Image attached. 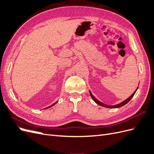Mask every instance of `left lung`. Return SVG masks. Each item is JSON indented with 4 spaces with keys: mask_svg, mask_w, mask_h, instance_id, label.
<instances>
[{
    "mask_svg": "<svg viewBox=\"0 0 154 154\" xmlns=\"http://www.w3.org/2000/svg\"><path fill=\"white\" fill-rule=\"evenodd\" d=\"M137 88H138V87L136 88V90L134 91V92L133 93V94L130 96L129 97H128V98L127 99V100H125V101H122V103H119V104H117V105H105V104H103V103H102V102H101V101H100L98 100H97L96 97L93 96L92 94V92H91V91H89V93H90V95H91V97L92 98V100H94L96 103H97V104H98L99 105H100V106H104V107H106V108H109V109H116V108H119V107H121V106H123V105H126L127 104L128 102L131 100L132 98V97L134 96V94H135V93H136V92L137 91Z\"/></svg>",
    "mask_w": 154,
    "mask_h": 154,
    "instance_id": "1",
    "label": "left lung"
}]
</instances>
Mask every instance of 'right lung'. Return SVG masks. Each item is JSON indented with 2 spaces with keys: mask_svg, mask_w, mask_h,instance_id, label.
Instances as JSON below:
<instances>
[{
  "mask_svg": "<svg viewBox=\"0 0 154 154\" xmlns=\"http://www.w3.org/2000/svg\"><path fill=\"white\" fill-rule=\"evenodd\" d=\"M57 102H58V101H57V102H55V103H53V105H50V106H49V107H47V108H45L44 109H48V108H50V107H51V106H54V105H55L56 103H57Z\"/></svg>",
  "mask_w": 154,
  "mask_h": 154,
  "instance_id": "right-lung-1",
  "label": "right lung"
}]
</instances>
